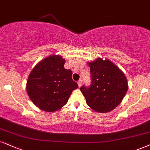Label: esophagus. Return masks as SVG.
<instances>
[{
    "mask_svg": "<svg viewBox=\"0 0 150 150\" xmlns=\"http://www.w3.org/2000/svg\"><path fill=\"white\" fill-rule=\"evenodd\" d=\"M78 83L79 88H80V87L81 86V85H82V81H81V80H80V81H78V83Z\"/></svg>",
    "mask_w": 150,
    "mask_h": 150,
    "instance_id": "34e87169",
    "label": "esophagus"
}]
</instances>
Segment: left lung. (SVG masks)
I'll list each match as a JSON object with an SVG mask.
<instances>
[{"label":"left lung","instance_id":"obj_1","mask_svg":"<svg viewBox=\"0 0 150 150\" xmlns=\"http://www.w3.org/2000/svg\"><path fill=\"white\" fill-rule=\"evenodd\" d=\"M88 64L92 83L89 88H80L87 104L97 112H110L122 102L128 90L126 76L108 59L99 58Z\"/></svg>","mask_w":150,"mask_h":150}]
</instances>
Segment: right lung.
I'll list each match as a JSON object with an SVG mask.
<instances>
[{
    "mask_svg": "<svg viewBox=\"0 0 150 150\" xmlns=\"http://www.w3.org/2000/svg\"><path fill=\"white\" fill-rule=\"evenodd\" d=\"M64 58L51 55L35 66L28 77L26 91L35 106L46 112L58 110L67 103L78 84L72 80V71L64 67Z\"/></svg>",
    "mask_w": 150,
    "mask_h": 150,
    "instance_id": "obj_1",
    "label": "right lung"
}]
</instances>
